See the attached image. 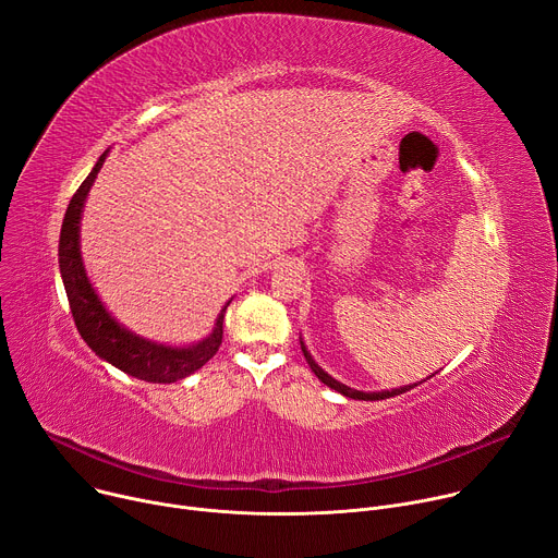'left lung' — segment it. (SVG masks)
I'll return each mask as SVG.
<instances>
[{
    "label": "left lung",
    "instance_id": "8db88e82",
    "mask_svg": "<svg viewBox=\"0 0 558 558\" xmlns=\"http://www.w3.org/2000/svg\"><path fill=\"white\" fill-rule=\"evenodd\" d=\"M300 349H302V353H305V361L310 363V367H312V372L318 376V380L320 383H325L327 387H331L333 391H338L340 396H344V398H351V400H385V398H391V396H400V393H404V391H410V389H414L416 385H421V383H425L427 378H432V376H427L425 380H421V383H414V385H404V387H396V389H383V391H361V389H351V387H347V385H342L340 380H336L333 376H329L316 361H314V356L310 353V349H307V344H305V340H302V336H300Z\"/></svg>",
    "mask_w": 558,
    "mask_h": 558
}]
</instances>
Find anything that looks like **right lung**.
Segmentation results:
<instances>
[{
  "mask_svg": "<svg viewBox=\"0 0 558 558\" xmlns=\"http://www.w3.org/2000/svg\"><path fill=\"white\" fill-rule=\"evenodd\" d=\"M107 158H109V148L99 156L88 178L80 184L64 214L58 256H60V274L69 295V305H71L80 336L95 351V356L118 367L120 372L146 383H160V385L178 383L195 374L202 365L209 363L216 356V351L222 344L225 312L233 298L227 300V305L220 310L211 333L189 344H169V342L144 338L126 329L107 310L102 298H99L97 289L93 287L86 274L84 258H82V244H80V229H82L86 197Z\"/></svg>",
  "mask_w": 558,
  "mask_h": 558,
  "instance_id": "obj_1",
  "label": "right lung"
}]
</instances>
